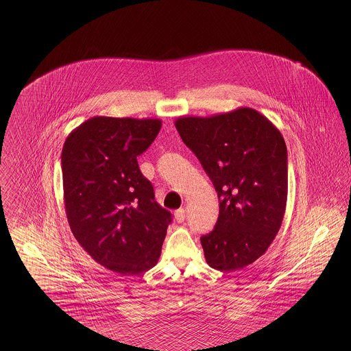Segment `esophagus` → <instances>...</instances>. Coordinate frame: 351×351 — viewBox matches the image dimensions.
Wrapping results in <instances>:
<instances>
[{"label": "esophagus", "mask_w": 351, "mask_h": 351, "mask_svg": "<svg viewBox=\"0 0 351 351\" xmlns=\"http://www.w3.org/2000/svg\"><path fill=\"white\" fill-rule=\"evenodd\" d=\"M173 216H175L176 222H179V223H180V222H183L184 219H185V210H184L183 208H180V209L175 210Z\"/></svg>", "instance_id": "esophagus-1"}]
</instances>
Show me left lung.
I'll return each instance as SVG.
<instances>
[{"label":"left lung","instance_id":"obj_1","mask_svg":"<svg viewBox=\"0 0 351 351\" xmlns=\"http://www.w3.org/2000/svg\"><path fill=\"white\" fill-rule=\"evenodd\" d=\"M175 126L217 191V223L201 237L206 263L230 272L261 258L283 222L288 168L279 129L252 108L209 117L183 116Z\"/></svg>","mask_w":351,"mask_h":351}]
</instances>
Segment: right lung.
<instances>
[{"instance_id": "right-lung-1", "label": "right lung", "mask_w": 351, "mask_h": 351, "mask_svg": "<svg viewBox=\"0 0 351 351\" xmlns=\"http://www.w3.org/2000/svg\"><path fill=\"white\" fill-rule=\"evenodd\" d=\"M159 118H89L62 151L71 232L93 261L121 275L158 263L171 213L156 201L136 156L150 147Z\"/></svg>"}]
</instances>
